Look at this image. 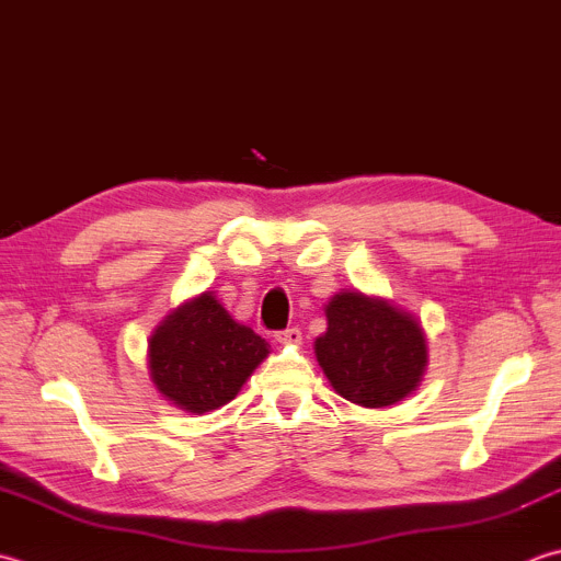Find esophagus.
<instances>
[{
    "instance_id": "esophagus-1",
    "label": "esophagus",
    "mask_w": 561,
    "mask_h": 561,
    "mask_svg": "<svg viewBox=\"0 0 561 561\" xmlns=\"http://www.w3.org/2000/svg\"><path fill=\"white\" fill-rule=\"evenodd\" d=\"M274 340L282 345H299L301 343V331L299 328H287V331H279L277 335H274Z\"/></svg>"
}]
</instances>
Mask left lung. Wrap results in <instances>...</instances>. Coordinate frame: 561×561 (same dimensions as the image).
Listing matches in <instances>:
<instances>
[{"label": "left lung", "mask_w": 561, "mask_h": 561, "mask_svg": "<svg viewBox=\"0 0 561 561\" xmlns=\"http://www.w3.org/2000/svg\"><path fill=\"white\" fill-rule=\"evenodd\" d=\"M316 359L340 397L381 409L415 391L427 365L421 323L383 299L340 291L325 306Z\"/></svg>", "instance_id": "1"}]
</instances>
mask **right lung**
<instances>
[{
    "instance_id": "add662e5",
    "label": "right lung",
    "mask_w": 561,
    "mask_h": 561,
    "mask_svg": "<svg viewBox=\"0 0 561 561\" xmlns=\"http://www.w3.org/2000/svg\"><path fill=\"white\" fill-rule=\"evenodd\" d=\"M267 353V340L236 323L206 291L172 311L150 335V379L184 411H216L238 397Z\"/></svg>"
}]
</instances>
